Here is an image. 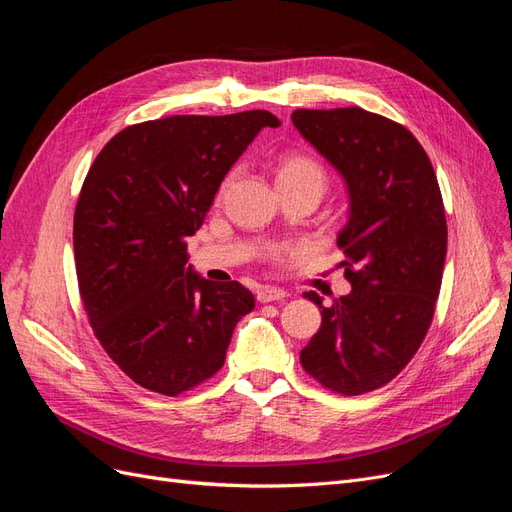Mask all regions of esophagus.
I'll return each instance as SVG.
<instances>
[{"mask_svg":"<svg viewBox=\"0 0 512 512\" xmlns=\"http://www.w3.org/2000/svg\"><path fill=\"white\" fill-rule=\"evenodd\" d=\"M284 297H288L286 290H282V288H275V286H262V288H258V292H256V299H258L260 303L282 301Z\"/></svg>","mask_w":512,"mask_h":512,"instance_id":"34e87169","label":"esophagus"}]
</instances>
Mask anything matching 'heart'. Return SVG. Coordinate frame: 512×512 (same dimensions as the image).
Wrapping results in <instances>:
<instances>
[{
    "label": "heart",
    "instance_id": "1",
    "mask_svg": "<svg viewBox=\"0 0 512 512\" xmlns=\"http://www.w3.org/2000/svg\"><path fill=\"white\" fill-rule=\"evenodd\" d=\"M235 177H237V170H230V173L224 177L220 185V196H224L230 190V185L235 183ZM275 177H277V185L299 183L307 179H316L324 185L322 166L314 158L303 156V153H290V156H284L280 162H277ZM282 254L284 250H273V256H282Z\"/></svg>",
    "mask_w": 512,
    "mask_h": 512
}]
</instances>
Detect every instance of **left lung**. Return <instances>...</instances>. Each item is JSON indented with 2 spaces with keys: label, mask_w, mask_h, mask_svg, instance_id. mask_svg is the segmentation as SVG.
<instances>
[{
  "label": "left lung",
  "mask_w": 512,
  "mask_h": 512,
  "mask_svg": "<svg viewBox=\"0 0 512 512\" xmlns=\"http://www.w3.org/2000/svg\"><path fill=\"white\" fill-rule=\"evenodd\" d=\"M292 123L346 179L350 220L337 235L352 290L322 305L301 365L324 389L363 395L404 369L431 327L446 258V215L425 149L401 123L359 106Z\"/></svg>",
  "instance_id": "left-lung-1"
}]
</instances>
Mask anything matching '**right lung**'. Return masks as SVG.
<instances>
[{
    "label": "right lung",
    "instance_id": "right-lung-1",
    "mask_svg": "<svg viewBox=\"0 0 512 512\" xmlns=\"http://www.w3.org/2000/svg\"><path fill=\"white\" fill-rule=\"evenodd\" d=\"M269 111L173 115L128 126L98 153L74 211V260L91 329L119 369L168 397L218 374L254 309L239 282L185 269L222 179Z\"/></svg>",
    "mask_w": 512,
    "mask_h": 512
}]
</instances>
